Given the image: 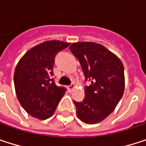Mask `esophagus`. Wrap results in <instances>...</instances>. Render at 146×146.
I'll return each mask as SVG.
<instances>
[{
  "mask_svg": "<svg viewBox=\"0 0 146 146\" xmlns=\"http://www.w3.org/2000/svg\"><path fill=\"white\" fill-rule=\"evenodd\" d=\"M74 87H75V86H74L73 84L68 85V91H69V92H72V91L73 90V89H74Z\"/></svg>",
  "mask_w": 146,
  "mask_h": 146,
  "instance_id": "34e87169",
  "label": "esophagus"
}]
</instances>
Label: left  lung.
Segmentation results:
<instances>
[{
  "instance_id": "1",
  "label": "left lung",
  "mask_w": 146,
  "mask_h": 146,
  "mask_svg": "<svg viewBox=\"0 0 146 146\" xmlns=\"http://www.w3.org/2000/svg\"><path fill=\"white\" fill-rule=\"evenodd\" d=\"M70 50L79 61L85 81L84 101H73L78 117L88 124L103 121L120 102L125 87L124 68L121 60L101 44L77 42Z\"/></svg>"
}]
</instances>
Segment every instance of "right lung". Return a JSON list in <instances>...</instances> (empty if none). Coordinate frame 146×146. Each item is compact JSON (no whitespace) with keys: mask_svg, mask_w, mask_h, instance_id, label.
Listing matches in <instances>:
<instances>
[{"mask_svg":"<svg viewBox=\"0 0 146 146\" xmlns=\"http://www.w3.org/2000/svg\"><path fill=\"white\" fill-rule=\"evenodd\" d=\"M70 43L50 40L29 50L14 72L17 97L32 117L44 120L51 117L66 89L56 86L52 77L56 55Z\"/></svg>","mask_w":146,"mask_h":146,"instance_id":"right-lung-1","label":"right lung"}]
</instances>
